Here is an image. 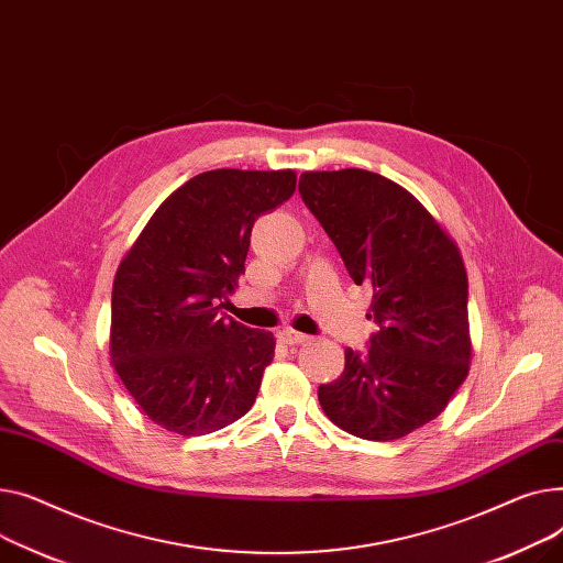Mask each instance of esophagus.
Segmentation results:
<instances>
[{
  "label": "esophagus",
  "mask_w": 563,
  "mask_h": 563,
  "mask_svg": "<svg viewBox=\"0 0 563 563\" xmlns=\"http://www.w3.org/2000/svg\"><path fill=\"white\" fill-rule=\"evenodd\" d=\"M279 339H282V343H286V345H302V343H307L311 336L295 332V329H282Z\"/></svg>",
  "instance_id": "1"
}]
</instances>
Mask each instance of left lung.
<instances>
[{
  "mask_svg": "<svg viewBox=\"0 0 563 563\" xmlns=\"http://www.w3.org/2000/svg\"><path fill=\"white\" fill-rule=\"evenodd\" d=\"M300 195L379 324L318 400L343 432L395 441L434 420L471 368L468 275L456 243L416 197L377 173H302Z\"/></svg>",
  "mask_w": 563,
  "mask_h": 563,
  "instance_id": "1",
  "label": "left lung"
}]
</instances>
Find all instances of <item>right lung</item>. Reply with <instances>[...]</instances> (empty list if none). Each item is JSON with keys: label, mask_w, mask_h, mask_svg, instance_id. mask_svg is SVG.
Returning a JSON list of instances; mask_svg holds the SVG:
<instances>
[{"label": "right lung", "mask_w": 563, "mask_h": 563, "mask_svg": "<svg viewBox=\"0 0 563 563\" xmlns=\"http://www.w3.org/2000/svg\"><path fill=\"white\" fill-rule=\"evenodd\" d=\"M292 170H209L165 200L122 258L111 361L143 413L202 437L245 416L275 336L220 316L245 273L258 216L295 192Z\"/></svg>", "instance_id": "1"}]
</instances>
